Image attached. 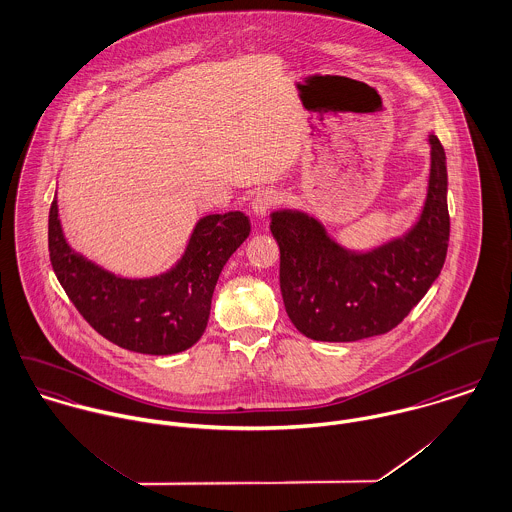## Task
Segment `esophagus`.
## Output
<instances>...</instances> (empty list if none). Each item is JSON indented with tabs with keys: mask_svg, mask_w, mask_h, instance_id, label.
I'll list each match as a JSON object with an SVG mask.
<instances>
[{
	"mask_svg": "<svg viewBox=\"0 0 512 512\" xmlns=\"http://www.w3.org/2000/svg\"><path fill=\"white\" fill-rule=\"evenodd\" d=\"M279 204V194L271 188H265V190H259L253 200H251V210L255 216L263 218L269 214V210H273L275 206Z\"/></svg>",
	"mask_w": 512,
	"mask_h": 512,
	"instance_id": "obj_1",
	"label": "esophagus"
}]
</instances>
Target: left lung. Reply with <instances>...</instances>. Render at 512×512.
Listing matches in <instances>:
<instances>
[{"label": "left lung", "instance_id": "obj_1", "mask_svg": "<svg viewBox=\"0 0 512 512\" xmlns=\"http://www.w3.org/2000/svg\"><path fill=\"white\" fill-rule=\"evenodd\" d=\"M432 167L418 224L369 253H351L302 212H273L281 294L290 322L318 341H357L397 328L438 279L450 241L446 153L430 135Z\"/></svg>", "mask_w": 512, "mask_h": 512}]
</instances>
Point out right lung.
<instances>
[{"label":"right lung","instance_id":"add662e5","mask_svg":"<svg viewBox=\"0 0 512 512\" xmlns=\"http://www.w3.org/2000/svg\"><path fill=\"white\" fill-rule=\"evenodd\" d=\"M249 231V218L241 212L206 216L169 273L123 279L70 249L55 196L49 212V255L58 283L100 336L129 351L171 355L192 347L204 334L220 273Z\"/></svg>","mask_w":512,"mask_h":512}]
</instances>
